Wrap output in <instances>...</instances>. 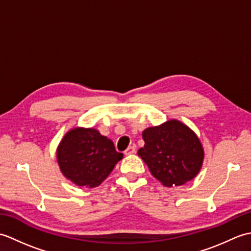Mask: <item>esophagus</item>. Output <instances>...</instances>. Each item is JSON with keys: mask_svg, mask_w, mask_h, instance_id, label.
<instances>
[{"mask_svg": "<svg viewBox=\"0 0 251 251\" xmlns=\"http://www.w3.org/2000/svg\"><path fill=\"white\" fill-rule=\"evenodd\" d=\"M124 153H125V155H130V154H134V153H136V148L130 146L126 149Z\"/></svg>", "mask_w": 251, "mask_h": 251, "instance_id": "obj_1", "label": "esophagus"}]
</instances>
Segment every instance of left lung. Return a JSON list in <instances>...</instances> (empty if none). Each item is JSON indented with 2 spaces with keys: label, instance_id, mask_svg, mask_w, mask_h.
I'll return each instance as SVG.
<instances>
[{
  "label": "left lung",
  "instance_id": "left-lung-1",
  "mask_svg": "<svg viewBox=\"0 0 251 251\" xmlns=\"http://www.w3.org/2000/svg\"><path fill=\"white\" fill-rule=\"evenodd\" d=\"M142 138L145 147L138 150V155L163 185H182L200 173L204 149L195 132L183 123L170 120L149 127Z\"/></svg>",
  "mask_w": 251,
  "mask_h": 251
}]
</instances>
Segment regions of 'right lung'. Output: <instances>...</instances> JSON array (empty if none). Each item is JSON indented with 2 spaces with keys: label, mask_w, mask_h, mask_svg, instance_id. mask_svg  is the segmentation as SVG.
<instances>
[{
  "label": "right lung",
  "mask_w": 251,
  "mask_h": 251,
  "mask_svg": "<svg viewBox=\"0 0 251 251\" xmlns=\"http://www.w3.org/2000/svg\"><path fill=\"white\" fill-rule=\"evenodd\" d=\"M123 154L114 143L95 128L69 130L57 148V162L62 175L74 184L96 188L113 170Z\"/></svg>",
  "instance_id": "1"
}]
</instances>
